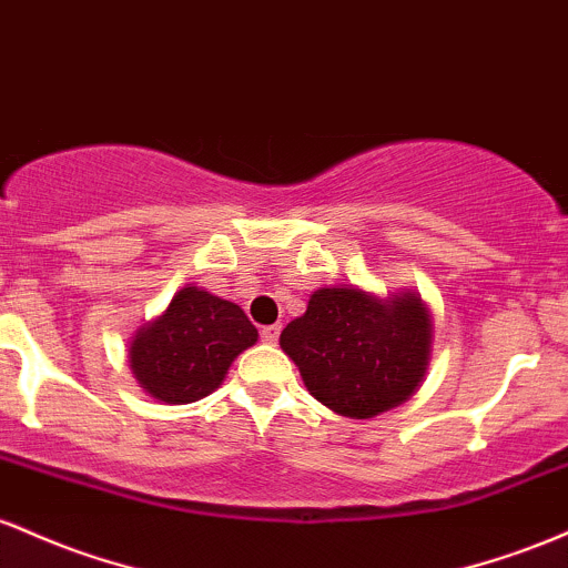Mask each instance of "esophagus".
Listing matches in <instances>:
<instances>
[{
	"label": "esophagus",
	"instance_id": "obj_1",
	"mask_svg": "<svg viewBox=\"0 0 568 568\" xmlns=\"http://www.w3.org/2000/svg\"><path fill=\"white\" fill-rule=\"evenodd\" d=\"M278 335H282V324H271V327H263V333H260V337H263V343H267V346H273V343L278 341Z\"/></svg>",
	"mask_w": 568,
	"mask_h": 568
}]
</instances>
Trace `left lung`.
I'll return each mask as SVG.
<instances>
[{
	"label": "left lung",
	"instance_id": "left-lung-1",
	"mask_svg": "<svg viewBox=\"0 0 568 568\" xmlns=\"http://www.w3.org/2000/svg\"><path fill=\"white\" fill-rule=\"evenodd\" d=\"M282 352L337 416L373 418L407 403L432 362L435 322L413 290L381 297L359 286H318L282 329Z\"/></svg>",
	"mask_w": 568,
	"mask_h": 568
}]
</instances>
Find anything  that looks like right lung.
<instances>
[{
  "label": "right lung",
  "mask_w": 568,
  "mask_h": 568,
  "mask_svg": "<svg viewBox=\"0 0 568 568\" xmlns=\"http://www.w3.org/2000/svg\"><path fill=\"white\" fill-rule=\"evenodd\" d=\"M257 327L231 301L184 284L161 316L129 341V367L139 386L165 405L209 397L241 352L257 343Z\"/></svg>",
  "instance_id": "add662e5"
}]
</instances>
